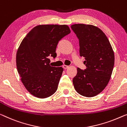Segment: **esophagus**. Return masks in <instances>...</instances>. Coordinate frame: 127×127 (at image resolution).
Wrapping results in <instances>:
<instances>
[{
    "label": "esophagus",
    "instance_id": "obj_1",
    "mask_svg": "<svg viewBox=\"0 0 127 127\" xmlns=\"http://www.w3.org/2000/svg\"><path fill=\"white\" fill-rule=\"evenodd\" d=\"M69 66H67V65H63V68H64V69H67V68H69Z\"/></svg>",
    "mask_w": 127,
    "mask_h": 127
}]
</instances>
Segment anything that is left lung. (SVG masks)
I'll return each instance as SVG.
<instances>
[{
	"label": "left lung",
	"mask_w": 127,
	"mask_h": 127,
	"mask_svg": "<svg viewBox=\"0 0 127 127\" xmlns=\"http://www.w3.org/2000/svg\"><path fill=\"white\" fill-rule=\"evenodd\" d=\"M71 28L79 39L80 56L85 58L86 66L84 70L77 68L74 87L83 96H95L110 81L114 66V51L106 34L97 27L75 24Z\"/></svg>",
	"instance_id": "obj_1"
}]
</instances>
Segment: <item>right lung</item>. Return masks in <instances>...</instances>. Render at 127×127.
Masks as SVG:
<instances>
[{"label": "right lung", "mask_w": 127, "mask_h": 127, "mask_svg": "<svg viewBox=\"0 0 127 127\" xmlns=\"http://www.w3.org/2000/svg\"><path fill=\"white\" fill-rule=\"evenodd\" d=\"M66 25H39L23 39L16 53V66L21 81L28 92L46 98L57 91L64 69L49 65L55 58L58 41L69 34Z\"/></svg>", "instance_id": "add662e5"}]
</instances>
